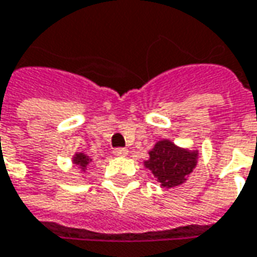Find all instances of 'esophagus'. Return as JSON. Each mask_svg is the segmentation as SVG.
<instances>
[{"mask_svg": "<svg viewBox=\"0 0 257 257\" xmlns=\"http://www.w3.org/2000/svg\"><path fill=\"white\" fill-rule=\"evenodd\" d=\"M114 155L115 156H126L128 155V149H125V148H116V149H114Z\"/></svg>", "mask_w": 257, "mask_h": 257, "instance_id": "1", "label": "esophagus"}]
</instances>
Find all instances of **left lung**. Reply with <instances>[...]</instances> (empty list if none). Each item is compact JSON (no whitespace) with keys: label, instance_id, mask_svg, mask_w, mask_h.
I'll use <instances>...</instances> for the list:
<instances>
[{"label":"left lung","instance_id":"left-lung-1","mask_svg":"<svg viewBox=\"0 0 257 257\" xmlns=\"http://www.w3.org/2000/svg\"><path fill=\"white\" fill-rule=\"evenodd\" d=\"M198 152L187 151L163 139L159 141L149 152V159L145 166L153 173L160 186L166 188L183 184L187 176L197 166Z\"/></svg>","mask_w":257,"mask_h":257}]
</instances>
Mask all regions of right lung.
<instances>
[{
  "label": "right lung",
  "instance_id": "right-lung-1",
  "mask_svg": "<svg viewBox=\"0 0 257 257\" xmlns=\"http://www.w3.org/2000/svg\"><path fill=\"white\" fill-rule=\"evenodd\" d=\"M90 162H91V159L88 158L87 155H84V153H76L74 158H73V163L78 166L81 170H85Z\"/></svg>",
  "mask_w": 257,
  "mask_h": 257
}]
</instances>
